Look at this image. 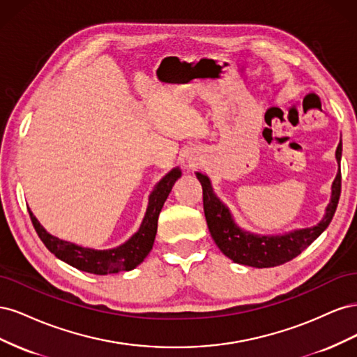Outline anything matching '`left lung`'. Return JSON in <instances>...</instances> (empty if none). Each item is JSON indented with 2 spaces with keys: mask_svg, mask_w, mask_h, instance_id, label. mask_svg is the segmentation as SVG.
Instances as JSON below:
<instances>
[{
  "mask_svg": "<svg viewBox=\"0 0 357 357\" xmlns=\"http://www.w3.org/2000/svg\"><path fill=\"white\" fill-rule=\"evenodd\" d=\"M341 155L342 143L340 142L337 152H335L338 172L332 183L331 201L321 220L311 228L295 229L280 235H259L241 229L234 220L231 210L214 193L210 178L202 172H195L202 186L205 220H207L215 245L235 264L253 268L278 266L301 255L328 228L335 210H337L341 195Z\"/></svg>",
  "mask_w": 357,
  "mask_h": 357,
  "instance_id": "1",
  "label": "left lung"
}]
</instances>
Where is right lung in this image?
I'll use <instances>...</instances> for the list:
<instances>
[{"label": "right lung", "instance_id": "1", "mask_svg": "<svg viewBox=\"0 0 357 357\" xmlns=\"http://www.w3.org/2000/svg\"><path fill=\"white\" fill-rule=\"evenodd\" d=\"M180 177L181 169L178 167L172 168L165 177H162L155 185L152 193L149 195L146 214L138 231L123 244L114 248H107V250H96V248L83 247L61 240L43 228V225L37 220L31 210L29 215L40 240L45 243L50 253L55 255L66 264L80 269V271L96 275L131 271V269L142 264L150 250H152L158 231L159 213L162 207H164V202L167 201L172 186H174V183Z\"/></svg>", "mask_w": 357, "mask_h": 357}]
</instances>
